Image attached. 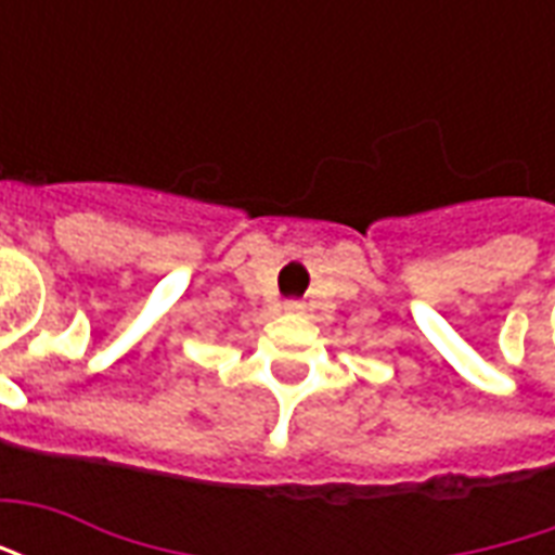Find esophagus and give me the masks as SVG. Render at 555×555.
Returning <instances> with one entry per match:
<instances>
[{
    "label": "esophagus",
    "mask_w": 555,
    "mask_h": 555,
    "mask_svg": "<svg viewBox=\"0 0 555 555\" xmlns=\"http://www.w3.org/2000/svg\"><path fill=\"white\" fill-rule=\"evenodd\" d=\"M282 309H285L288 314H297V312H302V302L300 300H288L285 306H282Z\"/></svg>",
    "instance_id": "obj_1"
}]
</instances>
